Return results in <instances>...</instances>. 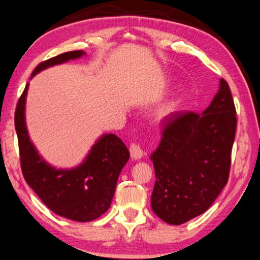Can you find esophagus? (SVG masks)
Segmentation results:
<instances>
[{"label": "esophagus", "instance_id": "34e87169", "mask_svg": "<svg viewBox=\"0 0 260 260\" xmlns=\"http://www.w3.org/2000/svg\"><path fill=\"white\" fill-rule=\"evenodd\" d=\"M130 154L133 159L139 160L141 159L143 155H145V151H143V148L140 145H137V143H131Z\"/></svg>", "mask_w": 260, "mask_h": 260}]
</instances>
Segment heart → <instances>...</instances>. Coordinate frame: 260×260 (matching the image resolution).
<instances>
[{"mask_svg": "<svg viewBox=\"0 0 260 260\" xmlns=\"http://www.w3.org/2000/svg\"><path fill=\"white\" fill-rule=\"evenodd\" d=\"M181 107V99L178 96L172 97V99L167 100L166 102L161 103V105L155 109L154 112V118L157 120H164V119L172 117L174 113H176Z\"/></svg>", "mask_w": 260, "mask_h": 260, "instance_id": "b5f03b06", "label": "heart"}]
</instances>
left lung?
<instances>
[{
  "instance_id": "8db88e82",
  "label": "left lung",
  "mask_w": 260,
  "mask_h": 260,
  "mask_svg": "<svg viewBox=\"0 0 260 260\" xmlns=\"http://www.w3.org/2000/svg\"><path fill=\"white\" fill-rule=\"evenodd\" d=\"M236 109L224 79L202 114L176 112L166 119L163 136L151 154L155 184L153 212L172 225L203 214L228 184Z\"/></svg>"
}]
</instances>
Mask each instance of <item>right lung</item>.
Segmentation results:
<instances>
[{
  "mask_svg": "<svg viewBox=\"0 0 260 260\" xmlns=\"http://www.w3.org/2000/svg\"><path fill=\"white\" fill-rule=\"evenodd\" d=\"M85 56L72 51L40 63L31 78L50 67ZM29 84L18 101L14 125L19 143L20 166L26 184L52 212L74 221L86 222L100 218L111 207L117 181L129 149L114 134H103L94 142L82 163L72 169H57L39 153L26 129L25 102Z\"/></svg>",
  "mask_w": 260,
  "mask_h": 260,
  "instance_id": "add662e5",
  "label": "right lung"
}]
</instances>
